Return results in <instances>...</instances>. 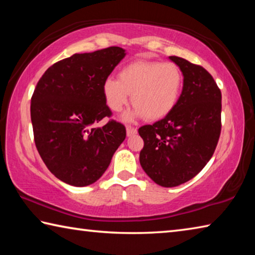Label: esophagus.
<instances>
[{
  "instance_id": "obj_1",
  "label": "esophagus",
  "mask_w": 255,
  "mask_h": 255,
  "mask_svg": "<svg viewBox=\"0 0 255 255\" xmlns=\"http://www.w3.org/2000/svg\"><path fill=\"white\" fill-rule=\"evenodd\" d=\"M137 133V128L135 127H131V126H127V136H132Z\"/></svg>"
}]
</instances>
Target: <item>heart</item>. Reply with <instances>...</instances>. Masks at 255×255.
Listing matches in <instances>:
<instances>
[{"instance_id":"heart-1","label":"heart","mask_w":255,"mask_h":255,"mask_svg":"<svg viewBox=\"0 0 255 255\" xmlns=\"http://www.w3.org/2000/svg\"><path fill=\"white\" fill-rule=\"evenodd\" d=\"M183 76L173 63L138 59L127 64L118 73V80L107 79L102 84L106 105L120 112L128 105L131 94L132 111L125 119L145 117L156 122L170 115L178 105Z\"/></svg>"}]
</instances>
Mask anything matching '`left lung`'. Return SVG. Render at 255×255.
<instances>
[{
  "mask_svg": "<svg viewBox=\"0 0 255 255\" xmlns=\"http://www.w3.org/2000/svg\"><path fill=\"white\" fill-rule=\"evenodd\" d=\"M183 74L178 105L166 117L138 129L144 140L139 162L155 183L172 188L199 173L209 162L222 129V93L208 72L170 56Z\"/></svg>",
  "mask_w": 255,
  "mask_h": 255,
  "instance_id": "1",
  "label": "left lung"
}]
</instances>
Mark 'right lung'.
<instances>
[{
  "instance_id": "1",
  "label": "right lung",
  "mask_w": 255,
  "mask_h": 255,
  "mask_svg": "<svg viewBox=\"0 0 255 255\" xmlns=\"http://www.w3.org/2000/svg\"><path fill=\"white\" fill-rule=\"evenodd\" d=\"M126 53L120 47L74 54L51 65L34 89L30 112L40 157L56 178L85 187L101 178L126 138L123 124L112 112L102 84Z\"/></svg>"
}]
</instances>
